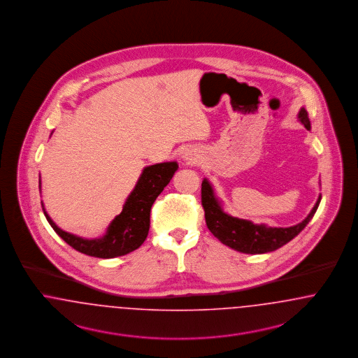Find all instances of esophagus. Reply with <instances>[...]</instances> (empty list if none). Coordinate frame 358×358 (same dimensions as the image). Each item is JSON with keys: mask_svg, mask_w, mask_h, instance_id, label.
Wrapping results in <instances>:
<instances>
[{"mask_svg": "<svg viewBox=\"0 0 358 358\" xmlns=\"http://www.w3.org/2000/svg\"><path fill=\"white\" fill-rule=\"evenodd\" d=\"M183 157H185L186 160H188V163H195V162H196V157L194 155H191V154H188V152H186Z\"/></svg>", "mask_w": 358, "mask_h": 358, "instance_id": "34e87169", "label": "esophagus"}]
</instances>
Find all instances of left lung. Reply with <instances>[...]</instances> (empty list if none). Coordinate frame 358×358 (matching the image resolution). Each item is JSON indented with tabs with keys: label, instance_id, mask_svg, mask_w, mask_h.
I'll use <instances>...</instances> for the list:
<instances>
[{
	"label": "left lung",
	"instance_id": "obj_1",
	"mask_svg": "<svg viewBox=\"0 0 358 358\" xmlns=\"http://www.w3.org/2000/svg\"><path fill=\"white\" fill-rule=\"evenodd\" d=\"M298 119L308 131H310V120L306 109L301 108ZM321 202L318 196L310 214L301 223L292 227H268L266 224H255L251 220L234 218L223 211L222 204L214 194L213 186L207 179L202 182V206L208 230L219 241L231 249L245 254H264L280 249L301 233L314 217Z\"/></svg>",
	"mask_w": 358,
	"mask_h": 358
}]
</instances>
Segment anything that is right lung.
<instances>
[{"instance_id":"right-lung-1","label":"right lung","mask_w":358,"mask_h":358,"mask_svg":"<svg viewBox=\"0 0 358 358\" xmlns=\"http://www.w3.org/2000/svg\"><path fill=\"white\" fill-rule=\"evenodd\" d=\"M178 167L179 166L176 162L157 163L145 167L140 175L136 186L128 195L123 211L109 223L107 233L100 238L85 239L64 231L48 215L44 203L41 202L44 215L56 234H59V236H62L69 246L80 252L104 259L122 257L139 249L145 241L150 230L151 207L159 194L170 183Z\"/></svg>"}]
</instances>
